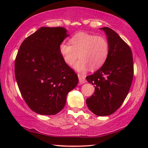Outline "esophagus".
Returning a JSON list of instances; mask_svg holds the SVG:
<instances>
[{"instance_id": "obj_1", "label": "esophagus", "mask_w": 148, "mask_h": 148, "mask_svg": "<svg viewBox=\"0 0 148 148\" xmlns=\"http://www.w3.org/2000/svg\"><path fill=\"white\" fill-rule=\"evenodd\" d=\"M78 77H79V84H85V83L86 82V77H85L84 75H82L78 74Z\"/></svg>"}]
</instances>
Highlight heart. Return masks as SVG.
<instances>
[{"label": "heart", "instance_id": "1", "mask_svg": "<svg viewBox=\"0 0 148 148\" xmlns=\"http://www.w3.org/2000/svg\"><path fill=\"white\" fill-rule=\"evenodd\" d=\"M70 44L62 43L59 52L64 61L71 65L79 57L80 58L73 65L79 72H85L89 68L96 69L100 67L108 56L110 46L104 36L79 32L72 36Z\"/></svg>", "mask_w": 148, "mask_h": 148}]
</instances>
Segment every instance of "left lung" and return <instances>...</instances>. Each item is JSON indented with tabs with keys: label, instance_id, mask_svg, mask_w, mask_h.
Masks as SVG:
<instances>
[{
	"label": "left lung",
	"instance_id": "1",
	"mask_svg": "<svg viewBox=\"0 0 148 148\" xmlns=\"http://www.w3.org/2000/svg\"><path fill=\"white\" fill-rule=\"evenodd\" d=\"M100 29L106 34L110 51L102 67L86 77L95 87L86 104L94 114L102 116L114 113L126 98L133 77V62L131 48L116 32L108 27Z\"/></svg>",
	"mask_w": 148,
	"mask_h": 148
}]
</instances>
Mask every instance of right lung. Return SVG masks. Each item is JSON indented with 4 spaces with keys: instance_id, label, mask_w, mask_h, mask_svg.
<instances>
[{
    "instance_id": "1",
    "label": "right lung",
    "mask_w": 148,
    "mask_h": 148,
    "mask_svg": "<svg viewBox=\"0 0 148 148\" xmlns=\"http://www.w3.org/2000/svg\"><path fill=\"white\" fill-rule=\"evenodd\" d=\"M65 28L42 27L22 42L15 62L17 83L26 104L38 114L54 115L64 108L78 77L64 61L59 46Z\"/></svg>"
}]
</instances>
